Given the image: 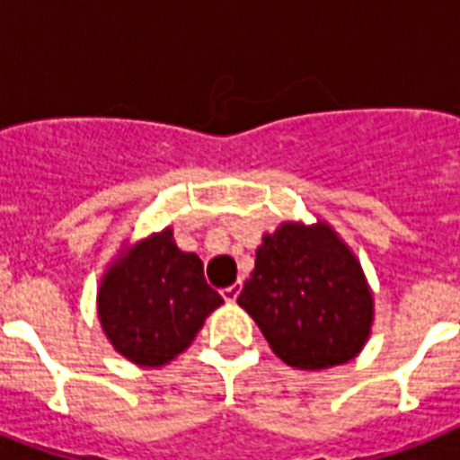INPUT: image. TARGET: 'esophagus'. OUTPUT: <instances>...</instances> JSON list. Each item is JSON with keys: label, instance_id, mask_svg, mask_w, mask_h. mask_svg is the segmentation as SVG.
<instances>
[{"label": "esophagus", "instance_id": "1", "mask_svg": "<svg viewBox=\"0 0 460 460\" xmlns=\"http://www.w3.org/2000/svg\"><path fill=\"white\" fill-rule=\"evenodd\" d=\"M238 294H241V284H231V287L222 288V296H224V301H236Z\"/></svg>", "mask_w": 460, "mask_h": 460}]
</instances>
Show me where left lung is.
I'll list each match as a JSON object with an SVG mask.
<instances>
[{
	"label": "left lung",
	"instance_id": "left-lung-1",
	"mask_svg": "<svg viewBox=\"0 0 460 460\" xmlns=\"http://www.w3.org/2000/svg\"><path fill=\"white\" fill-rule=\"evenodd\" d=\"M238 305L291 367L349 363L372 324V294L341 238L324 222L281 224L262 238Z\"/></svg>",
	"mask_w": 460,
	"mask_h": 460
}]
</instances>
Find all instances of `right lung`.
<instances>
[{
  "label": "right lung",
  "mask_w": 460,
  "mask_h": 460,
  "mask_svg": "<svg viewBox=\"0 0 460 460\" xmlns=\"http://www.w3.org/2000/svg\"><path fill=\"white\" fill-rule=\"evenodd\" d=\"M222 296L209 287L195 252L172 241V229L140 241L104 274L97 313L111 346L146 367L186 350Z\"/></svg>",
  "instance_id": "obj_1"
}]
</instances>
